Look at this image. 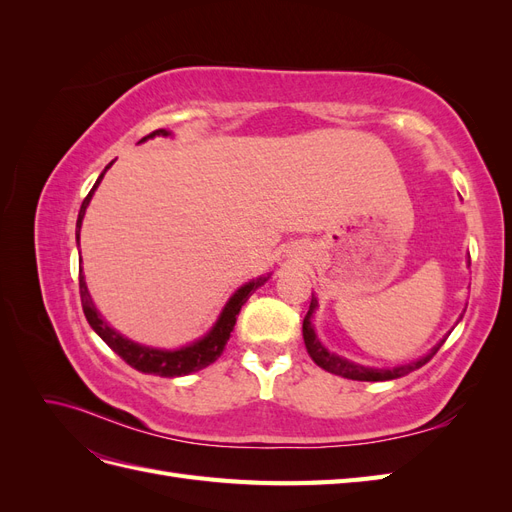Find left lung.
<instances>
[{"mask_svg":"<svg viewBox=\"0 0 512 512\" xmlns=\"http://www.w3.org/2000/svg\"><path fill=\"white\" fill-rule=\"evenodd\" d=\"M318 301L312 297V305H309V312L303 320V342H305V348L309 352V356H312V361L327 369L329 374H335V376H342V378H348V380H363V382H382V380H395V378H401L410 374V371L423 367L425 363H429L433 359V354H436L440 350V346L446 342V337L451 335L448 333L444 339H440V342L433 346L425 356H421V359H416L408 365H397L393 369H376V367H363L359 363H352L348 359H344V356H337L333 352H329L327 348H324L320 344V339L316 337V331H314V324H312V316H314V309H316ZM459 322V320H457Z\"/></svg>","mask_w":512,"mask_h":512,"instance_id":"1","label":"left lung"}]
</instances>
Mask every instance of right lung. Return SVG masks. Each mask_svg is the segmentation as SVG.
<instances>
[{
    "label": "right lung",
    "instance_id": "1",
    "mask_svg": "<svg viewBox=\"0 0 512 512\" xmlns=\"http://www.w3.org/2000/svg\"><path fill=\"white\" fill-rule=\"evenodd\" d=\"M153 136H170V132L168 130H156V132H151L149 136L141 138V143L147 141V138H153ZM111 164H108L106 168H111ZM106 168L102 170V175L98 177V181L94 183V188H91V192L85 196L83 205H81L79 220H76V245H81V224H83V218H85V211H87V205H89L91 196H94L96 188H98L104 173H106ZM81 262L83 260H79V292H81L83 312H85V318L89 322V327L94 329L104 339L106 346L111 348L113 352H117L121 359L126 361L130 367L143 371V374H153V376H162V378L188 376V374H192V371H198V369L211 365L213 361H218V356L224 352L226 342L230 339V331L235 329V322H237V316L241 312V305L247 299H250V294L258 286H262V284L269 280V275L267 277H256V280L247 282L239 290H235V294H232V297L228 299V303L224 305L220 318L215 320L211 331L205 337H200L198 342H194L190 346L177 348V350H160V348L141 346V344L132 342V339L119 335L111 327V324H108L100 316V312L96 309L94 301H91V294L87 290Z\"/></svg>",
    "mask_w": 512,
    "mask_h": 512
}]
</instances>
